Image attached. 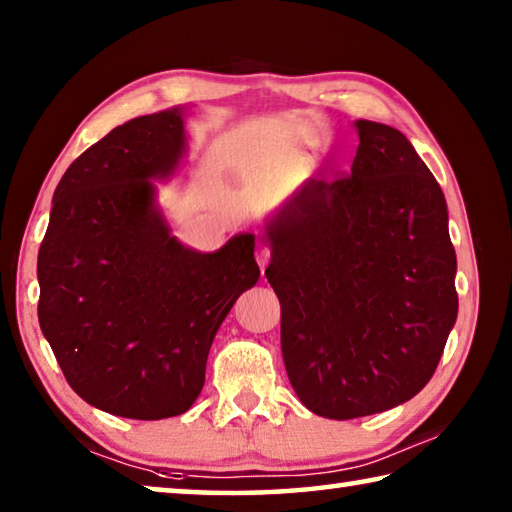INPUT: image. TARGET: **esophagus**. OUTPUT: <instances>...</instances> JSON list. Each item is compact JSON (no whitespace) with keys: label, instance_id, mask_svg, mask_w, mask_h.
I'll list each match as a JSON object with an SVG mask.
<instances>
[{"label":"esophagus","instance_id":"esophagus-1","mask_svg":"<svg viewBox=\"0 0 512 512\" xmlns=\"http://www.w3.org/2000/svg\"><path fill=\"white\" fill-rule=\"evenodd\" d=\"M268 259H271V250H268L266 246H259L257 248V264H259V268H266V264H268Z\"/></svg>","mask_w":512,"mask_h":512}]
</instances>
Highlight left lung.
Here are the masks:
<instances>
[{
    "label": "left lung",
    "instance_id": "obj_1",
    "mask_svg": "<svg viewBox=\"0 0 512 512\" xmlns=\"http://www.w3.org/2000/svg\"><path fill=\"white\" fill-rule=\"evenodd\" d=\"M354 126L350 173L311 178L266 228L289 381L332 420L418 395L458 314L443 189L400 131Z\"/></svg>",
    "mask_w": 512,
    "mask_h": 512
}]
</instances>
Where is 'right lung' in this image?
<instances>
[{"label":"right lung","mask_w":512,"mask_h":512,"mask_svg":"<svg viewBox=\"0 0 512 512\" xmlns=\"http://www.w3.org/2000/svg\"><path fill=\"white\" fill-rule=\"evenodd\" d=\"M183 153L180 108L112 128L60 178L38 253V320L67 384L121 418L185 413L216 329L259 280L253 235L216 253L171 237L151 180Z\"/></svg>","instance_id":"obj_1"}]
</instances>
